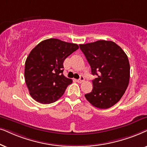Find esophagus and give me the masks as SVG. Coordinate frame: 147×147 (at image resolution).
Listing matches in <instances>:
<instances>
[{
  "mask_svg": "<svg viewBox=\"0 0 147 147\" xmlns=\"http://www.w3.org/2000/svg\"><path fill=\"white\" fill-rule=\"evenodd\" d=\"M84 81H85V78H84L83 76H81V77H80L79 79L77 80V82L79 83H83Z\"/></svg>",
  "mask_w": 147,
  "mask_h": 147,
  "instance_id": "34e87169",
  "label": "esophagus"
}]
</instances>
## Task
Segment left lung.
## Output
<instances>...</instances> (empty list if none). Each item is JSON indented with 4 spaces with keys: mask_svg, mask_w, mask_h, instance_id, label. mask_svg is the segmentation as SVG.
<instances>
[{
    "mask_svg": "<svg viewBox=\"0 0 147 147\" xmlns=\"http://www.w3.org/2000/svg\"><path fill=\"white\" fill-rule=\"evenodd\" d=\"M91 68L93 89L85 94L94 107L107 109L118 103L128 86L130 64L128 56L120 46L111 41L99 40L80 44Z\"/></svg>",
    "mask_w": 147,
    "mask_h": 147,
    "instance_id": "left-lung-1",
    "label": "left lung"
}]
</instances>
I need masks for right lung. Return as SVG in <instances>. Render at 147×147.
Listing matches in <instances>:
<instances>
[{"label": "right lung", "mask_w": 147, "mask_h": 147, "mask_svg": "<svg viewBox=\"0 0 147 147\" xmlns=\"http://www.w3.org/2000/svg\"><path fill=\"white\" fill-rule=\"evenodd\" d=\"M79 49L76 44L58 39L44 40L31 51L25 64V79L29 94L42 104L62 96L71 79L64 76V60Z\"/></svg>", "instance_id": "obj_1"}]
</instances>
